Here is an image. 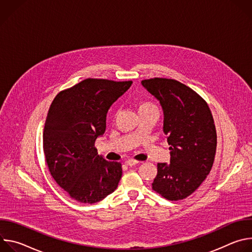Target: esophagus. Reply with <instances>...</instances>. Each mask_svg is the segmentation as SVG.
<instances>
[{
    "mask_svg": "<svg viewBox=\"0 0 252 252\" xmlns=\"http://www.w3.org/2000/svg\"><path fill=\"white\" fill-rule=\"evenodd\" d=\"M137 162H138V161H136V160H134V159H127V160H126V161H125V163H126V165H128V166L135 165Z\"/></svg>",
    "mask_w": 252,
    "mask_h": 252,
    "instance_id": "1",
    "label": "esophagus"
}]
</instances>
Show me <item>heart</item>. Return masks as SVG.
<instances>
[{
    "label": "heart",
    "instance_id": "1",
    "mask_svg": "<svg viewBox=\"0 0 252 252\" xmlns=\"http://www.w3.org/2000/svg\"><path fill=\"white\" fill-rule=\"evenodd\" d=\"M152 109L158 110V107L154 102H152L150 100H142L138 103V112L146 111V110H152Z\"/></svg>",
    "mask_w": 252,
    "mask_h": 252
}]
</instances>
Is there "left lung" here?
<instances>
[{"label":"left lung","mask_w":252,"mask_h":252,"mask_svg":"<svg viewBox=\"0 0 252 252\" xmlns=\"http://www.w3.org/2000/svg\"><path fill=\"white\" fill-rule=\"evenodd\" d=\"M160 102L170 163H158L153 189L171 201L193 193L213 165L218 135L207 102L181 82L154 78L141 82Z\"/></svg>","instance_id":"8db88e82"}]
</instances>
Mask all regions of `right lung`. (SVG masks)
<instances>
[{"instance_id":"1","label":"right lung","mask_w":252,"mask_h":252,"mask_svg":"<svg viewBox=\"0 0 252 252\" xmlns=\"http://www.w3.org/2000/svg\"><path fill=\"white\" fill-rule=\"evenodd\" d=\"M131 84L90 78L54 98L45 123L44 154L51 175L70 198L95 203L118 188L122 163L98 156L94 142L105 131L110 106Z\"/></svg>"}]
</instances>
